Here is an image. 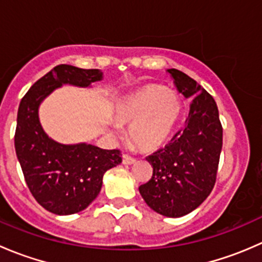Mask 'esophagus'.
<instances>
[{
    "mask_svg": "<svg viewBox=\"0 0 262 262\" xmlns=\"http://www.w3.org/2000/svg\"><path fill=\"white\" fill-rule=\"evenodd\" d=\"M134 162H136V160H134L133 157H130V156H128V155L123 156V163H124V165H133Z\"/></svg>",
    "mask_w": 262,
    "mask_h": 262,
    "instance_id": "obj_1",
    "label": "esophagus"
}]
</instances>
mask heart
<instances>
[{"label":"heart","mask_w":262,"mask_h":262,"mask_svg":"<svg viewBox=\"0 0 262 262\" xmlns=\"http://www.w3.org/2000/svg\"><path fill=\"white\" fill-rule=\"evenodd\" d=\"M181 114L178 94L160 84L139 87L118 102L116 123L129 128V139L137 148L152 152L167 143ZM114 125L113 133L118 132Z\"/></svg>","instance_id":"b5f03b06"}]
</instances>
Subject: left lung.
<instances>
[{
    "label": "left lung",
    "instance_id": "left-lung-1",
    "mask_svg": "<svg viewBox=\"0 0 262 262\" xmlns=\"http://www.w3.org/2000/svg\"><path fill=\"white\" fill-rule=\"evenodd\" d=\"M176 90L191 99L184 128L146 160L152 179L139 186L148 207L161 215L180 218L196 209L215 184L223 129L215 101L181 71L167 70Z\"/></svg>",
    "mask_w": 262,
    "mask_h": 262
}]
</instances>
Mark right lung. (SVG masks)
Returning <instances> with one entry per match:
<instances>
[{
    "instance_id": "add662e5",
    "label": "right lung",
    "mask_w": 262,
    "mask_h": 262,
    "mask_svg": "<svg viewBox=\"0 0 262 262\" xmlns=\"http://www.w3.org/2000/svg\"><path fill=\"white\" fill-rule=\"evenodd\" d=\"M102 78L100 70L59 64L30 87L18 106L15 149L24 178L36 202L57 215L86 209L99 195L104 173L121 162V155L84 142L54 141L41 126L39 107L63 84L87 89Z\"/></svg>"
}]
</instances>
